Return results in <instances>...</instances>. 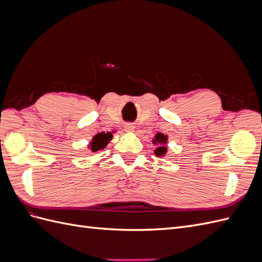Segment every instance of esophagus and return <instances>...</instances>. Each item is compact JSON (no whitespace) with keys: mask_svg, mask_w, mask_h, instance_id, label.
<instances>
[{"mask_svg":"<svg viewBox=\"0 0 262 262\" xmlns=\"http://www.w3.org/2000/svg\"><path fill=\"white\" fill-rule=\"evenodd\" d=\"M134 129H136V126L132 123H125L124 124V131L125 132H133Z\"/></svg>","mask_w":262,"mask_h":262,"instance_id":"1","label":"esophagus"}]
</instances>
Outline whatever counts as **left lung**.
<instances>
[{
  "instance_id": "obj_1",
  "label": "left lung",
  "mask_w": 262,
  "mask_h": 262,
  "mask_svg": "<svg viewBox=\"0 0 262 262\" xmlns=\"http://www.w3.org/2000/svg\"><path fill=\"white\" fill-rule=\"evenodd\" d=\"M152 143L155 145L154 154L157 157H164L167 154V146H166V144L168 143V137L165 136L164 133H156L152 139Z\"/></svg>"
}]
</instances>
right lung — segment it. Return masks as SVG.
<instances>
[{"label":"right lung","mask_w":262,"mask_h":262,"mask_svg":"<svg viewBox=\"0 0 262 262\" xmlns=\"http://www.w3.org/2000/svg\"><path fill=\"white\" fill-rule=\"evenodd\" d=\"M112 140H113V133L99 132L96 134V136L93 137L92 141L90 142V144L87 145V148L92 150L93 153L99 152V150L104 149Z\"/></svg>","instance_id":"obj_1"}]
</instances>
